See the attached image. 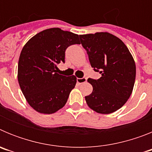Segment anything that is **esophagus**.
Segmentation results:
<instances>
[{
    "label": "esophagus",
    "instance_id": "1",
    "mask_svg": "<svg viewBox=\"0 0 152 152\" xmlns=\"http://www.w3.org/2000/svg\"><path fill=\"white\" fill-rule=\"evenodd\" d=\"M87 81V79L85 77H83V78H77V84H81L83 83H85Z\"/></svg>",
    "mask_w": 152,
    "mask_h": 152
}]
</instances>
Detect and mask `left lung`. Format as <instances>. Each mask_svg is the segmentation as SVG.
<instances>
[{"label":"left lung","mask_w":152,"mask_h":152,"mask_svg":"<svg viewBox=\"0 0 152 152\" xmlns=\"http://www.w3.org/2000/svg\"><path fill=\"white\" fill-rule=\"evenodd\" d=\"M79 37L91 67L101 74L97 80H88L93 91L85 96L87 104L98 113H112L132 94L136 75L133 57L124 42L111 33L100 32Z\"/></svg>","instance_id":"left-lung-1"}]
</instances>
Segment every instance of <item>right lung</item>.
<instances>
[{"label": "right lung", "instance_id": "1", "mask_svg": "<svg viewBox=\"0 0 152 152\" xmlns=\"http://www.w3.org/2000/svg\"><path fill=\"white\" fill-rule=\"evenodd\" d=\"M80 44L78 35L51 28L33 36L21 51L18 82L26 101L36 112L52 114L62 108L77 77L57 73V64L64 62L65 50Z\"/></svg>", "mask_w": 152, "mask_h": 152}]
</instances>
